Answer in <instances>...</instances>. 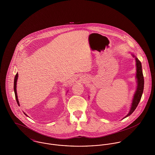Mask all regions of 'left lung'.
<instances>
[{
  "instance_id": "1",
  "label": "left lung",
  "mask_w": 155,
  "mask_h": 155,
  "mask_svg": "<svg viewBox=\"0 0 155 155\" xmlns=\"http://www.w3.org/2000/svg\"><path fill=\"white\" fill-rule=\"evenodd\" d=\"M133 57H135V62H136V79H137V89L135 90V92L133 96V100H132V103L131 106L130 107V110L129 113L127 116H125L123 119L131 115L135 109L137 108L143 94V89H144V77H143V71H142V66H141V63L140 61V60L132 54Z\"/></svg>"
}]
</instances>
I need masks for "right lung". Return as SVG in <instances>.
Instances as JSON below:
<instances>
[{"mask_svg": "<svg viewBox=\"0 0 155 155\" xmlns=\"http://www.w3.org/2000/svg\"><path fill=\"white\" fill-rule=\"evenodd\" d=\"M18 73L16 74L15 78H14V92H15V98H16V101L17 102L18 105L20 106V103H19V101L18 99V96H17V79H18ZM24 114H25V116H28L25 113H24Z\"/></svg>", "mask_w": 155, "mask_h": 155, "instance_id": "add662e5", "label": "right lung"}]
</instances>
